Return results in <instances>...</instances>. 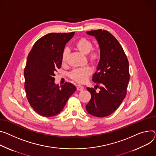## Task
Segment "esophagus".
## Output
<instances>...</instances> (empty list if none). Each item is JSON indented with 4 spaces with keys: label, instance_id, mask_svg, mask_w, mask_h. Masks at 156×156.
I'll use <instances>...</instances> for the list:
<instances>
[{
    "label": "esophagus",
    "instance_id": "esophagus-1",
    "mask_svg": "<svg viewBox=\"0 0 156 156\" xmlns=\"http://www.w3.org/2000/svg\"><path fill=\"white\" fill-rule=\"evenodd\" d=\"M76 89L78 91H83L84 90V87L83 86H81V85H78L76 87Z\"/></svg>",
    "mask_w": 156,
    "mask_h": 156
}]
</instances>
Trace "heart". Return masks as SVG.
I'll return each mask as SVG.
<instances>
[{
  "mask_svg": "<svg viewBox=\"0 0 156 156\" xmlns=\"http://www.w3.org/2000/svg\"><path fill=\"white\" fill-rule=\"evenodd\" d=\"M75 48L83 55H88V60L93 65H96L100 58V52L96 48H93V43L91 40L86 38H79L75 44ZM69 51L68 48H65L62 53V62L63 64L66 63ZM92 70L89 67L78 68L73 70L69 74V77L73 81L83 83L85 82L88 77L91 75Z\"/></svg>",
  "mask_w": 156,
  "mask_h": 156,
  "instance_id": "heart-1",
  "label": "heart"
}]
</instances>
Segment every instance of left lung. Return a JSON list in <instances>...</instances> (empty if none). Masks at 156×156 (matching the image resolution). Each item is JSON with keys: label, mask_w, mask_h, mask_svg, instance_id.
Listing matches in <instances>:
<instances>
[{"label": "left lung", "mask_w": 156, "mask_h": 156, "mask_svg": "<svg viewBox=\"0 0 156 156\" xmlns=\"http://www.w3.org/2000/svg\"><path fill=\"white\" fill-rule=\"evenodd\" d=\"M87 34L96 38L100 48V62L92 79L100 84L96 87L100 90L87 88L91 98L86 109L93 116L106 117L118 109L126 97L130 78L129 62L119 41L109 32L99 29Z\"/></svg>", "instance_id": "obj_1"}]
</instances>
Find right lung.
I'll list each match as a JSON object with an SVG mask.
<instances>
[{
    "instance_id": "obj_1",
    "label": "right lung",
    "mask_w": 156,
    "mask_h": 156,
    "mask_svg": "<svg viewBox=\"0 0 156 156\" xmlns=\"http://www.w3.org/2000/svg\"><path fill=\"white\" fill-rule=\"evenodd\" d=\"M75 32L50 33L38 39L28 55L24 69L27 100L38 115L51 117L63 110L75 91L72 83H55V72L62 66V56Z\"/></svg>"
}]
</instances>
